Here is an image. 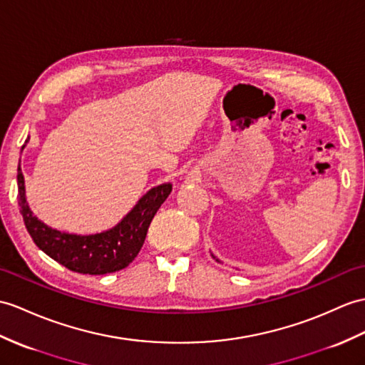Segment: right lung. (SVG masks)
I'll return each instance as SVG.
<instances>
[{
  "mask_svg": "<svg viewBox=\"0 0 365 365\" xmlns=\"http://www.w3.org/2000/svg\"><path fill=\"white\" fill-rule=\"evenodd\" d=\"M16 182L20 213L32 241L66 269L88 275L112 274L130 264L143 247L150 221L173 190L171 183L155 186L144 194L120 224L103 233L82 236L54 230L32 215L24 196V177L20 165Z\"/></svg>",
  "mask_w": 365,
  "mask_h": 365,
  "instance_id": "obj_1",
  "label": "right lung"
}]
</instances>
